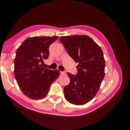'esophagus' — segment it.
<instances>
[{"instance_id": "esophagus-1", "label": "esophagus", "mask_w": 130, "mask_h": 130, "mask_svg": "<svg viewBox=\"0 0 130 130\" xmlns=\"http://www.w3.org/2000/svg\"><path fill=\"white\" fill-rule=\"evenodd\" d=\"M66 73L64 72H60V74H65Z\"/></svg>"}]
</instances>
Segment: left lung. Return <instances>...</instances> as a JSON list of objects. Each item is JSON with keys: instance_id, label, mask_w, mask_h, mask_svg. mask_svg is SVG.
Listing matches in <instances>:
<instances>
[{"instance_id": "left-lung-1", "label": "left lung", "mask_w": 130, "mask_h": 130, "mask_svg": "<svg viewBox=\"0 0 130 130\" xmlns=\"http://www.w3.org/2000/svg\"><path fill=\"white\" fill-rule=\"evenodd\" d=\"M71 57L78 63L76 75L67 73L70 83L64 88L66 100L70 104L83 105L93 98L105 76V61L101 48L89 37H61Z\"/></svg>"}]
</instances>
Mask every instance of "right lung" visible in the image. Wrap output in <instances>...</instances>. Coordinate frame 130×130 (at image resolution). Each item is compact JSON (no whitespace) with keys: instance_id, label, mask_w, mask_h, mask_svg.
Here are the masks:
<instances>
[{"instance_id":"obj_1","label":"right lung","mask_w":130,"mask_h":130,"mask_svg":"<svg viewBox=\"0 0 130 130\" xmlns=\"http://www.w3.org/2000/svg\"><path fill=\"white\" fill-rule=\"evenodd\" d=\"M58 37H34L27 38L17 49L14 60V74L18 85L26 96L40 99L47 95L50 86L60 74L58 70L42 67L49 56V46Z\"/></svg>"}]
</instances>
